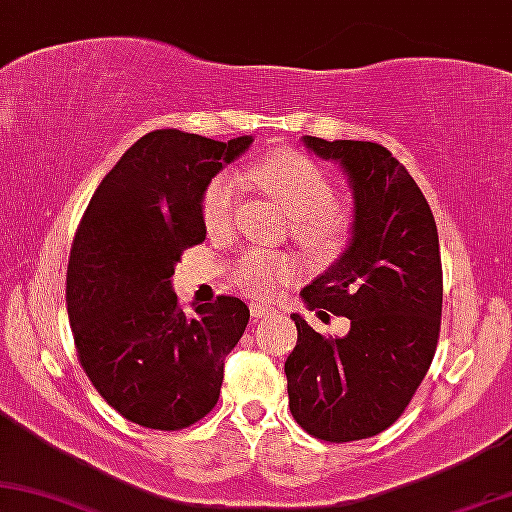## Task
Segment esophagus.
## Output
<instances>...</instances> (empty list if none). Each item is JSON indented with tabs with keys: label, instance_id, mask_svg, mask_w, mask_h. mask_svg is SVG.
Segmentation results:
<instances>
[{
	"label": "esophagus",
	"instance_id": "obj_1",
	"mask_svg": "<svg viewBox=\"0 0 512 512\" xmlns=\"http://www.w3.org/2000/svg\"><path fill=\"white\" fill-rule=\"evenodd\" d=\"M271 312H274V307H271V304H267V302H252L250 304V314L255 316V319H262V316H267Z\"/></svg>",
	"mask_w": 512,
	"mask_h": 512
}]
</instances>
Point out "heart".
Wrapping results in <instances>:
<instances>
[{"mask_svg": "<svg viewBox=\"0 0 512 512\" xmlns=\"http://www.w3.org/2000/svg\"><path fill=\"white\" fill-rule=\"evenodd\" d=\"M278 200L304 243L316 250L333 252L345 243L347 215L335 205V184L314 160L297 151H276L260 160L248 172ZM243 196V181L234 172H222L210 181L203 193V224L210 234L231 229L236 208ZM300 274V264L288 255L252 250L238 262L236 283L245 293L267 297L283 283Z\"/></svg>", "mask_w": 512, "mask_h": 512, "instance_id": "heart-1", "label": "heart"}]
</instances>
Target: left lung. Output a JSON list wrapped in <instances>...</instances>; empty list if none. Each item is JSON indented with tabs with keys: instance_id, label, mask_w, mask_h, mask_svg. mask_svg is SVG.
Returning <instances> with one entry per match:
<instances>
[{
	"instance_id": "1",
	"label": "left lung",
	"mask_w": 512,
	"mask_h": 512,
	"mask_svg": "<svg viewBox=\"0 0 512 512\" xmlns=\"http://www.w3.org/2000/svg\"><path fill=\"white\" fill-rule=\"evenodd\" d=\"M340 165L352 191V236L326 274L302 288L316 314L347 316L326 338L293 314L286 359L290 413L323 442H354L390 428L432 364L442 321V260L432 210L404 165L373 141L302 137Z\"/></svg>"
}]
</instances>
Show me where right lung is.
I'll return each mask as SVG.
<instances>
[{
	"instance_id": "1",
	"label": "right lung",
	"mask_w": 512,
	"mask_h": 512,
	"mask_svg": "<svg viewBox=\"0 0 512 512\" xmlns=\"http://www.w3.org/2000/svg\"><path fill=\"white\" fill-rule=\"evenodd\" d=\"M250 144L148 132L77 229L66 278L77 357L101 397L144 428L181 430L215 409L224 359L248 326L250 309L229 295L186 314L172 276L181 252L205 241V189Z\"/></svg>"
}]
</instances>
